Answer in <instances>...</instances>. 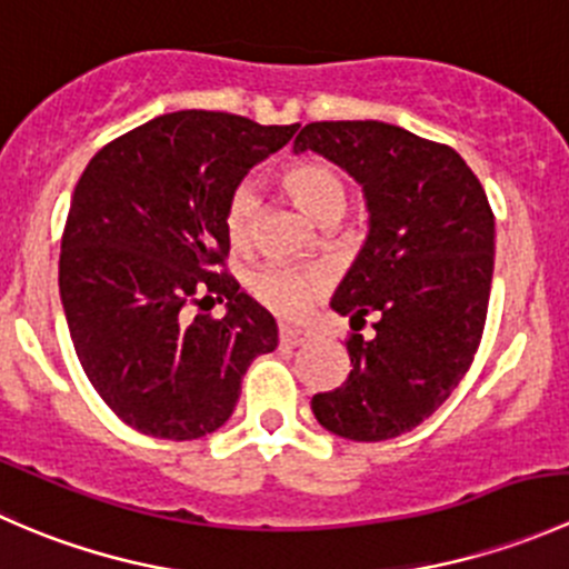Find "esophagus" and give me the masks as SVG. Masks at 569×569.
<instances>
[{
	"label": "esophagus",
	"instance_id": "1",
	"mask_svg": "<svg viewBox=\"0 0 569 569\" xmlns=\"http://www.w3.org/2000/svg\"><path fill=\"white\" fill-rule=\"evenodd\" d=\"M278 336L283 347H300V343L311 341V330H306V327H295V325H280Z\"/></svg>",
	"mask_w": 569,
	"mask_h": 569
}]
</instances>
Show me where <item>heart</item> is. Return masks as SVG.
I'll return each instance as SVG.
<instances>
[{"instance_id": "1", "label": "heart", "mask_w": 569, "mask_h": 569, "mask_svg": "<svg viewBox=\"0 0 569 569\" xmlns=\"http://www.w3.org/2000/svg\"><path fill=\"white\" fill-rule=\"evenodd\" d=\"M286 192L295 198L306 214L317 222L341 217L347 209V183L325 162L291 164L283 173ZM258 217V198L250 187H237L226 203L222 226H226L228 242L237 250H244L252 242ZM248 286L261 306L280 317H297L311 306L313 297L325 289V274L317 269L289 267V263H263L248 278Z\"/></svg>"}]
</instances>
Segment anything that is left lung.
Returning a JSON list of instances; mask_svg holds the SVG:
<instances>
[{"instance_id":"1","label":"left lung","mask_w":569,"mask_h":569,"mask_svg":"<svg viewBox=\"0 0 569 569\" xmlns=\"http://www.w3.org/2000/svg\"><path fill=\"white\" fill-rule=\"evenodd\" d=\"M363 187L369 233L330 308L377 336L349 338L347 382L317 393L327 432L396 438L432 416L473 363L487 319L496 220L479 178L449 146L380 120H325L297 134Z\"/></svg>"}]
</instances>
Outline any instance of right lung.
<instances>
[{
    "instance_id": "1",
    "label": "right lung",
    "mask_w": 569,
    "mask_h": 569,
    "mask_svg": "<svg viewBox=\"0 0 569 569\" xmlns=\"http://www.w3.org/2000/svg\"><path fill=\"white\" fill-rule=\"evenodd\" d=\"M300 123L159 114L101 148L71 194L60 300L84 375L137 432L194 440L231 418L242 377L278 347L267 308L217 272L233 189ZM227 300L220 320L189 305Z\"/></svg>"
}]
</instances>
